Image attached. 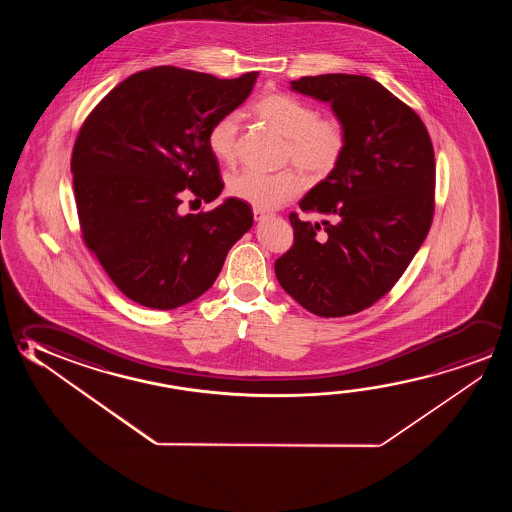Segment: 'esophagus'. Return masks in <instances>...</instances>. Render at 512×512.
Here are the masks:
<instances>
[{
	"mask_svg": "<svg viewBox=\"0 0 512 512\" xmlns=\"http://www.w3.org/2000/svg\"><path fill=\"white\" fill-rule=\"evenodd\" d=\"M253 218L257 219V221L268 218V212L264 209H259V207H253Z\"/></svg>",
	"mask_w": 512,
	"mask_h": 512,
	"instance_id": "34e87169",
	"label": "esophagus"
}]
</instances>
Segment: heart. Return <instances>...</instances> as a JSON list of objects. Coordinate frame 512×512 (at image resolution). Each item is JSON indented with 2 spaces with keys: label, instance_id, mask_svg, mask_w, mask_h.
I'll list each match as a JSON object with an SVG mask.
<instances>
[{
  "label": "heart",
  "instance_id": "obj_1",
  "mask_svg": "<svg viewBox=\"0 0 512 512\" xmlns=\"http://www.w3.org/2000/svg\"><path fill=\"white\" fill-rule=\"evenodd\" d=\"M253 114L284 135V159L312 178L336 171L348 150V130L339 118L321 116L309 101L284 93L264 94L253 103ZM239 114H221L207 132L210 153L225 164L237 157ZM305 189L303 176L294 169L266 173L246 168L228 176L227 191L259 209H275L291 202Z\"/></svg>",
  "mask_w": 512,
  "mask_h": 512
}]
</instances>
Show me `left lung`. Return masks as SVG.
Here are the masks:
<instances>
[{
	"instance_id": "1",
	"label": "left lung",
	"mask_w": 512,
	"mask_h": 512,
	"mask_svg": "<svg viewBox=\"0 0 512 512\" xmlns=\"http://www.w3.org/2000/svg\"><path fill=\"white\" fill-rule=\"evenodd\" d=\"M296 93L330 101L348 130L336 171L289 214L293 246L275 275L303 309L321 318L357 314L393 289L425 241L436 209V157L418 114L368 76H302Z\"/></svg>"
}]
</instances>
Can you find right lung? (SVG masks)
Instances as JSON below:
<instances>
[{
    "label": "right lung",
    "instance_id": "obj_1",
    "mask_svg": "<svg viewBox=\"0 0 512 512\" xmlns=\"http://www.w3.org/2000/svg\"><path fill=\"white\" fill-rule=\"evenodd\" d=\"M257 76L144 69L116 85L76 135L71 171L85 246L132 302L159 310L193 302L252 228V209L237 198L198 214L180 205L223 191L207 132L250 96Z\"/></svg>",
    "mask_w": 512,
    "mask_h": 512
}]
</instances>
